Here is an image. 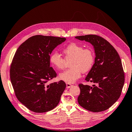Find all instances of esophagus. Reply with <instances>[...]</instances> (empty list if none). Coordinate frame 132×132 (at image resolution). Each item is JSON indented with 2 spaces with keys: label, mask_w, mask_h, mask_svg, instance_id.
Wrapping results in <instances>:
<instances>
[{
  "label": "esophagus",
  "mask_w": 132,
  "mask_h": 132,
  "mask_svg": "<svg viewBox=\"0 0 132 132\" xmlns=\"http://www.w3.org/2000/svg\"><path fill=\"white\" fill-rule=\"evenodd\" d=\"M66 85H67V88H68V89L70 88V87H71L72 86L71 84H68V83H67V84H66Z\"/></svg>",
  "instance_id": "esophagus-1"
}]
</instances>
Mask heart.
Returning a JSON list of instances; mask_svg holds the SVG:
<instances>
[{"instance_id":"obj_1","label":"heart","mask_w":132,"mask_h":132,"mask_svg":"<svg viewBox=\"0 0 132 132\" xmlns=\"http://www.w3.org/2000/svg\"><path fill=\"white\" fill-rule=\"evenodd\" d=\"M64 59L58 54L54 52L50 56L51 64L57 69H62L65 60L72 59L69 67H71L59 75V78L68 84L75 82L80 78L81 72L86 73L92 68L94 62V54L92 49L84 48V46L76 43H71L63 49Z\"/></svg>"}]
</instances>
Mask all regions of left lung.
Instances as JSON below:
<instances>
[{"mask_svg":"<svg viewBox=\"0 0 132 132\" xmlns=\"http://www.w3.org/2000/svg\"><path fill=\"white\" fill-rule=\"evenodd\" d=\"M75 38L90 43L95 53V63L85 80L96 85H78L80 89L78 104L91 112L106 110L118 101L124 84L121 59L115 48L100 36L90 34Z\"/></svg>","mask_w":132,"mask_h":132,"instance_id":"left-lung-1","label":"left lung"}]
</instances>
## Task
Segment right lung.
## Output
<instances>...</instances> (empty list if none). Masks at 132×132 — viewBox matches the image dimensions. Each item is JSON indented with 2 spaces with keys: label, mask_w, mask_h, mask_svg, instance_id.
<instances>
[{
  "label": "right lung",
  "mask_w": 132,
  "mask_h": 132,
  "mask_svg": "<svg viewBox=\"0 0 132 132\" xmlns=\"http://www.w3.org/2000/svg\"><path fill=\"white\" fill-rule=\"evenodd\" d=\"M65 38L37 35L17 50L10 67V78L17 99L36 113L48 112L59 104L66 87L62 80L48 84L56 77L50 56Z\"/></svg>",
  "instance_id": "right-lung-1"
}]
</instances>
